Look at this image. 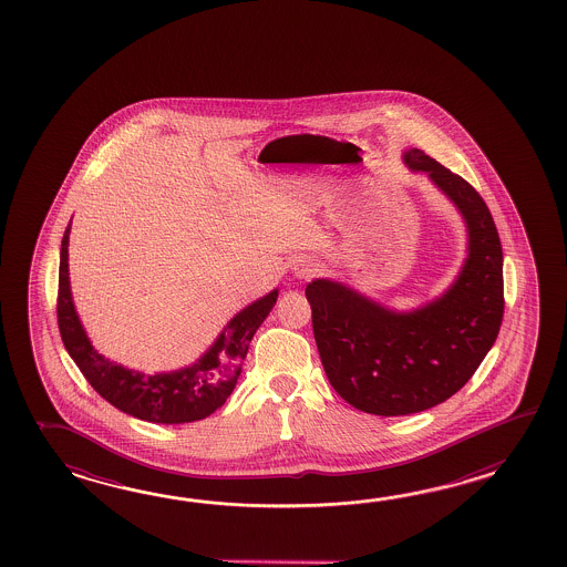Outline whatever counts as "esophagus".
I'll use <instances>...</instances> for the list:
<instances>
[{"instance_id":"1","label":"esophagus","mask_w":567,"mask_h":567,"mask_svg":"<svg viewBox=\"0 0 567 567\" xmlns=\"http://www.w3.org/2000/svg\"><path fill=\"white\" fill-rule=\"evenodd\" d=\"M316 271H318V266L313 264L312 259H298L293 264V276L298 279H310Z\"/></svg>"}]
</instances>
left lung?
<instances>
[{
  "mask_svg": "<svg viewBox=\"0 0 567 567\" xmlns=\"http://www.w3.org/2000/svg\"><path fill=\"white\" fill-rule=\"evenodd\" d=\"M401 159L427 174L464 220L458 276L411 310L389 308L337 279L306 286L330 385L352 408L383 417L430 410L458 393L493 349L505 312L503 249L481 194L417 147Z\"/></svg>",
  "mask_w": 567,
  "mask_h": 567,
  "instance_id": "left-lung-1",
  "label": "left lung"
}]
</instances>
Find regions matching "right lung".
I'll return each mask as SVG.
<instances>
[{"mask_svg": "<svg viewBox=\"0 0 567 567\" xmlns=\"http://www.w3.org/2000/svg\"><path fill=\"white\" fill-rule=\"evenodd\" d=\"M69 237L64 230L59 269V328L64 349L81 373L113 408L150 423H190L205 420L229 399L241 374L249 342L267 313L278 301L279 289L251 301L235 313L215 342L188 367L145 374L103 357L86 337L85 326L74 308L69 278Z\"/></svg>", "mask_w": 567, "mask_h": 567, "instance_id": "add662e5", "label": "right lung"}]
</instances>
